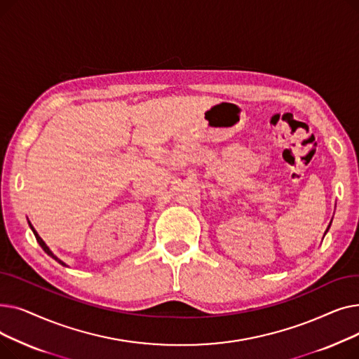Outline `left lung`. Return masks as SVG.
I'll return each mask as SVG.
<instances>
[{
  "mask_svg": "<svg viewBox=\"0 0 359 359\" xmlns=\"http://www.w3.org/2000/svg\"><path fill=\"white\" fill-rule=\"evenodd\" d=\"M330 224H332V222H330ZM329 229H330V225H329V227H327V230H326V233H327V231H329ZM326 233H325V234H326Z\"/></svg>",
  "mask_w": 359,
  "mask_h": 359,
  "instance_id": "1",
  "label": "left lung"
}]
</instances>
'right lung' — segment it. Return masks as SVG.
<instances>
[{
	"label": "right lung",
	"instance_id": "1",
	"mask_svg": "<svg viewBox=\"0 0 359 359\" xmlns=\"http://www.w3.org/2000/svg\"><path fill=\"white\" fill-rule=\"evenodd\" d=\"M29 225H30V229H32V231H33V234H34V237H36V240H37V243H39V244H41V248H42V249H43V250H45V253H48V255H49V256H50V257H52V259H55V260H56V262H58V263H61V265H64V266H67V265H65V263H64V262H62V260H61V259H58V257H56V256H55V255H53V253H52V252H50V249H49V248H48V246H46V244H45V241H43V240H42V238H41V236H39V234H37V231H36V230H34V229H33V225H32V224H30V221H29Z\"/></svg>",
	"mask_w": 359,
	"mask_h": 359
}]
</instances>
